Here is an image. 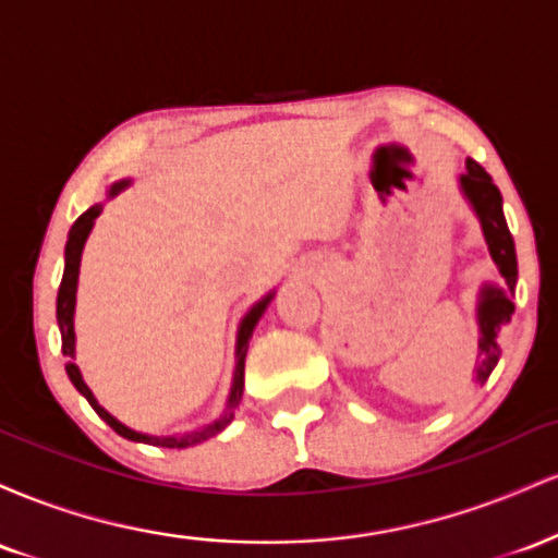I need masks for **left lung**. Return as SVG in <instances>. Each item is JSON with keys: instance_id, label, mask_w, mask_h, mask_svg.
<instances>
[{"instance_id": "left-lung-1", "label": "left lung", "mask_w": 558, "mask_h": 558, "mask_svg": "<svg viewBox=\"0 0 558 558\" xmlns=\"http://www.w3.org/2000/svg\"><path fill=\"white\" fill-rule=\"evenodd\" d=\"M459 194L475 213L483 239L488 243L493 265L501 275V286L483 283L477 291L475 319H477V360L472 383L483 386L488 380L493 367L501 360V330L514 315V288H517V252L509 226L504 217V198L496 189L493 178L485 172L475 159H466V172L457 178Z\"/></svg>"}]
</instances>
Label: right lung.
<instances>
[{
	"mask_svg": "<svg viewBox=\"0 0 558 558\" xmlns=\"http://www.w3.org/2000/svg\"><path fill=\"white\" fill-rule=\"evenodd\" d=\"M128 185H131V178L114 181L110 189H107V202L118 196L120 191H125ZM101 209H105V202L88 207L86 213H83L78 220L73 222V228H70V233H68V243H65V272H62L60 291H57V325H60V336H62V354L68 356L65 369H68L70 383L78 388V393L83 396V399L92 403L94 412L99 414V417L105 420L114 433L123 435V438H128V440H136V444H149V446H162V448H189V446L204 444V440H209L213 435L226 430V427L230 425V420H233L235 407L241 403V396H243V362H246L248 341H252V332H254V328H257L259 317L265 315L267 304H270V301L275 299V291L267 293V296H262L257 304H254L252 310H248L246 315L241 317L239 332H235L233 383H230L228 403H226V409H222L220 417H217L215 422H209V425L194 427V430H185V433H172V435H151V433L133 430V427L123 425V422H120L118 417H112V414L107 412V409L101 407L99 401H96L92 388H88L86 380H83L78 364H75V293H78L81 257H83V246H86L88 235H92L94 222H96V217L101 215Z\"/></svg>",
	"mask_w": 558,
	"mask_h": 558,
	"instance_id": "add662e5",
	"label": "right lung"
}]
</instances>
